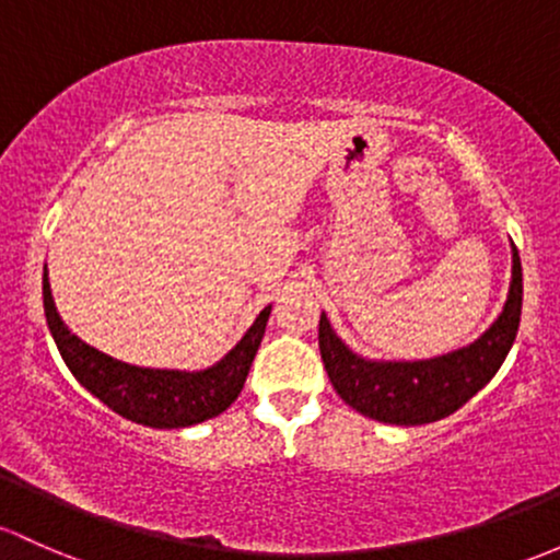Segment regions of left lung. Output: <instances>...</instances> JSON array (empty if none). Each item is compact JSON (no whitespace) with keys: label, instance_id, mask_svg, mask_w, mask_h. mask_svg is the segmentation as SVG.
<instances>
[{"label":"left lung","instance_id":"obj_1","mask_svg":"<svg viewBox=\"0 0 560 560\" xmlns=\"http://www.w3.org/2000/svg\"><path fill=\"white\" fill-rule=\"evenodd\" d=\"M523 270L513 244V281L504 311L472 346L427 362H368L340 343L327 316L319 319V351L335 392L357 413L416 427L451 416L502 368L521 325Z\"/></svg>","mask_w":560,"mask_h":560}]
</instances>
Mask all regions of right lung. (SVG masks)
Wrapping results in <instances>:
<instances>
[{
  "label": "right lung",
  "mask_w": 560,
  "mask_h": 560,
  "mask_svg": "<svg viewBox=\"0 0 560 560\" xmlns=\"http://www.w3.org/2000/svg\"><path fill=\"white\" fill-rule=\"evenodd\" d=\"M43 298L47 327H50L52 340L74 378L122 419L155 429L192 427V423L214 419L222 410L231 408L244 388L252 359L260 349L270 316L268 305L249 327V332L241 338V343L214 368L203 370V373H179V370L133 368V364L117 362V359L82 343L78 335L63 327L61 316H58L50 295V281H47V268L43 276Z\"/></svg>",
  "instance_id": "right-lung-1"
}]
</instances>
